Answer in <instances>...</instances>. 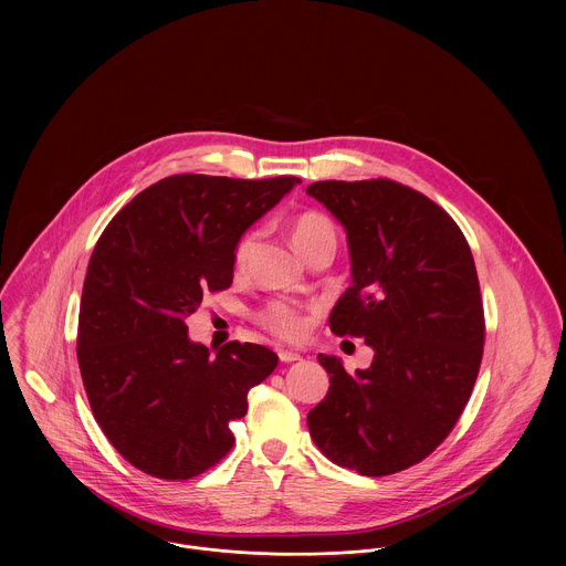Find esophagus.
<instances>
[{
  "label": "esophagus",
  "instance_id": "obj_1",
  "mask_svg": "<svg viewBox=\"0 0 566 566\" xmlns=\"http://www.w3.org/2000/svg\"><path fill=\"white\" fill-rule=\"evenodd\" d=\"M279 359H281L283 364H292V361H298V359H301V353H296V350H287V348H281V350H279Z\"/></svg>",
  "mask_w": 566,
  "mask_h": 566
}]
</instances>
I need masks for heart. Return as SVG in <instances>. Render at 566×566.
Returning a JSON list of instances; mask_svg holds the SVG:
<instances>
[{"label":"heart","instance_id":"b5f03b06","mask_svg":"<svg viewBox=\"0 0 566 566\" xmlns=\"http://www.w3.org/2000/svg\"><path fill=\"white\" fill-rule=\"evenodd\" d=\"M256 242V233L248 231L235 243V252H233V261L235 268H243L252 248ZM292 242L305 254L307 250H312L318 243H335V224L328 216H324L321 211H305L301 216L294 218L292 222ZM263 321L270 324V328H274L281 335L287 337H298L305 331V318L301 316V312L292 305L285 303H274L263 312Z\"/></svg>","mask_w":566,"mask_h":566}]
</instances>
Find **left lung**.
Here are the masks:
<instances>
[{
	"instance_id": "left-lung-1",
	"label": "left lung",
	"mask_w": 566,
	"mask_h": 566,
	"mask_svg": "<svg viewBox=\"0 0 566 566\" xmlns=\"http://www.w3.org/2000/svg\"><path fill=\"white\" fill-rule=\"evenodd\" d=\"M307 193L344 227L353 285L331 331L375 350L348 375L318 355L331 386L307 413L328 460L381 478L424 460L469 403L484 353V305L475 261L453 218L401 182L321 180Z\"/></svg>"
}]
</instances>
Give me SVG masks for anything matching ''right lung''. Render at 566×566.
<instances>
[{"label": "right lung", "mask_w": 566, "mask_h": 566, "mask_svg": "<svg viewBox=\"0 0 566 566\" xmlns=\"http://www.w3.org/2000/svg\"><path fill=\"white\" fill-rule=\"evenodd\" d=\"M178 174L135 196L95 243L82 287L78 364L97 424L139 471L191 480L233 447L231 420L279 357L187 335L202 294L233 283L243 233L298 185Z\"/></svg>", "instance_id": "right-lung-1"}]
</instances>
